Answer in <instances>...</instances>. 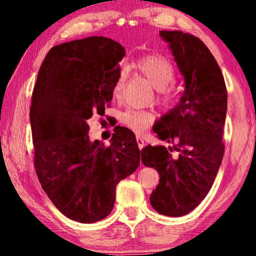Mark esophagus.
Segmentation results:
<instances>
[{
	"instance_id": "1",
	"label": "esophagus",
	"mask_w": 256,
	"mask_h": 256,
	"mask_svg": "<svg viewBox=\"0 0 256 256\" xmlns=\"http://www.w3.org/2000/svg\"><path fill=\"white\" fill-rule=\"evenodd\" d=\"M136 142H138V148H140V149H142V148H144V146H146L144 140V138H142L140 136H136Z\"/></svg>"
}]
</instances>
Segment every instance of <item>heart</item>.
<instances>
[{
    "mask_svg": "<svg viewBox=\"0 0 256 256\" xmlns=\"http://www.w3.org/2000/svg\"><path fill=\"white\" fill-rule=\"evenodd\" d=\"M136 70L158 90V102L164 106H172L178 100V92L172 84L176 79L175 68L170 60L159 55H149L138 60ZM126 73L122 71L112 86V96L120 98L123 94ZM154 120L151 110H128L120 116V122L136 133L146 131Z\"/></svg>",
    "mask_w": 256,
    "mask_h": 256,
    "instance_id": "b5f03b06",
    "label": "heart"
}]
</instances>
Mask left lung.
I'll return each mask as SVG.
<instances>
[{"label":"left lung","mask_w":256,"mask_h":256,"mask_svg":"<svg viewBox=\"0 0 256 256\" xmlns=\"http://www.w3.org/2000/svg\"><path fill=\"white\" fill-rule=\"evenodd\" d=\"M185 81L175 108L154 126L162 141L141 150L144 166L159 172L150 203L168 216L188 214L209 193L224 152L222 131L227 112V89L222 70L200 38L178 30H162Z\"/></svg>","instance_id":"1"}]
</instances>
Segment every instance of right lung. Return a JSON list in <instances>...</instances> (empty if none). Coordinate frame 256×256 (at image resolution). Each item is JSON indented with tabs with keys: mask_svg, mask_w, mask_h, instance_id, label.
Returning a JSON list of instances; mask_svg holds the SVG:
<instances>
[{
	"mask_svg": "<svg viewBox=\"0 0 256 256\" xmlns=\"http://www.w3.org/2000/svg\"><path fill=\"white\" fill-rule=\"evenodd\" d=\"M124 56V47L110 38L64 42L47 53L34 86V170L50 201L74 222L106 218L116 185L140 164L136 136L126 128L112 134L110 146L88 134V120L110 105Z\"/></svg>",
	"mask_w": 256,
	"mask_h": 256,
	"instance_id": "add662e5",
	"label": "right lung"
}]
</instances>
